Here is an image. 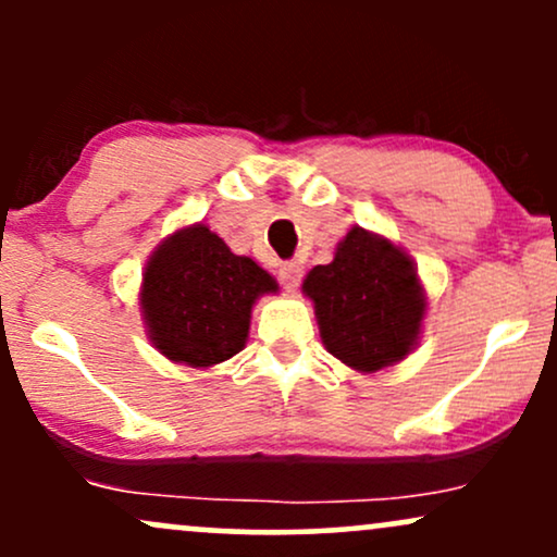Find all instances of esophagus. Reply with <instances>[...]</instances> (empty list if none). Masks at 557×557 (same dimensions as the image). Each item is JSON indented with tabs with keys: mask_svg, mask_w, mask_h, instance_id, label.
Returning a JSON list of instances; mask_svg holds the SVG:
<instances>
[{
	"mask_svg": "<svg viewBox=\"0 0 557 557\" xmlns=\"http://www.w3.org/2000/svg\"><path fill=\"white\" fill-rule=\"evenodd\" d=\"M300 277H304V270H300V264H296V261H285V264L280 267V283H283L287 290L298 287Z\"/></svg>",
	"mask_w": 557,
	"mask_h": 557,
	"instance_id": "1",
	"label": "esophagus"
}]
</instances>
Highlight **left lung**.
Wrapping results in <instances>:
<instances>
[{"label": "left lung", "instance_id": "obj_1", "mask_svg": "<svg viewBox=\"0 0 557 557\" xmlns=\"http://www.w3.org/2000/svg\"><path fill=\"white\" fill-rule=\"evenodd\" d=\"M319 335L356 372H380L406 359L419 341L426 298L413 261L382 235L354 227L330 264L306 274Z\"/></svg>", "mask_w": 557, "mask_h": 557}]
</instances>
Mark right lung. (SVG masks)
Instances as JSON below:
<instances>
[{
	"label": "right lung",
	"instance_id": "1",
	"mask_svg": "<svg viewBox=\"0 0 557 557\" xmlns=\"http://www.w3.org/2000/svg\"><path fill=\"white\" fill-rule=\"evenodd\" d=\"M264 293H277L270 272L235 257L207 225H190L151 253L140 311L159 354L207 369L243 350L251 309Z\"/></svg>",
	"mask_w": 557,
	"mask_h": 557
}]
</instances>
